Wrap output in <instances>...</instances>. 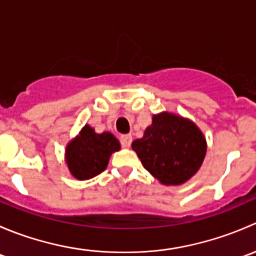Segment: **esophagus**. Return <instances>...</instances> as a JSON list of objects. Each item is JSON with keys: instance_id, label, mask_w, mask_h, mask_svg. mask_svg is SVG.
I'll use <instances>...</instances> for the list:
<instances>
[{"instance_id": "34e87169", "label": "esophagus", "mask_w": 256, "mask_h": 256, "mask_svg": "<svg viewBox=\"0 0 256 256\" xmlns=\"http://www.w3.org/2000/svg\"><path fill=\"white\" fill-rule=\"evenodd\" d=\"M121 144L124 147H130L131 142H132V136L131 135H122L121 136Z\"/></svg>"}]
</instances>
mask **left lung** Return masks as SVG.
I'll list each match as a JSON object with an SVG mask.
<instances>
[{"label":"left lung","instance_id":"left-lung-1","mask_svg":"<svg viewBox=\"0 0 256 256\" xmlns=\"http://www.w3.org/2000/svg\"><path fill=\"white\" fill-rule=\"evenodd\" d=\"M141 164L164 186L190 180L204 161L207 141L192 120L162 112L152 116L144 136L131 144Z\"/></svg>","mask_w":256,"mask_h":256}]
</instances>
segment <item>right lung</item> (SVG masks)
I'll return each instance as SVG.
<instances>
[{
    "mask_svg": "<svg viewBox=\"0 0 256 256\" xmlns=\"http://www.w3.org/2000/svg\"><path fill=\"white\" fill-rule=\"evenodd\" d=\"M120 148V141L112 132L98 134L86 124L66 144L64 161L72 176L86 180L104 172L110 156Z\"/></svg>",
    "mask_w": 256,
    "mask_h": 256,
    "instance_id": "1",
    "label": "right lung"
}]
</instances>
